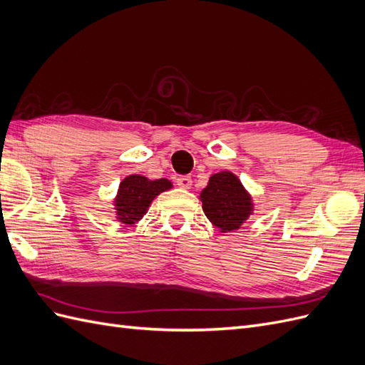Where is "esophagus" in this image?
Listing matches in <instances>:
<instances>
[{
	"mask_svg": "<svg viewBox=\"0 0 365 365\" xmlns=\"http://www.w3.org/2000/svg\"><path fill=\"white\" fill-rule=\"evenodd\" d=\"M176 185L181 187V189L189 190L192 187V178H190V176H180V178L176 180Z\"/></svg>",
	"mask_w": 365,
	"mask_h": 365,
	"instance_id": "obj_1",
	"label": "esophagus"
}]
</instances>
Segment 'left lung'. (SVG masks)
Returning <instances> with one entry per match:
<instances>
[{"mask_svg":"<svg viewBox=\"0 0 365 365\" xmlns=\"http://www.w3.org/2000/svg\"><path fill=\"white\" fill-rule=\"evenodd\" d=\"M207 219L220 235L231 233L244 225L254 213V200L240 182L237 175L230 170L213 173L200 193Z\"/></svg>","mask_w":365,"mask_h":365,"instance_id":"obj_1","label":"left lung"}]
</instances>
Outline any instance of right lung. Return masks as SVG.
I'll use <instances>...</instances> for the list:
<instances>
[{"instance_id": "1", "label": "right lung", "mask_w": 365, "mask_h": 365, "mask_svg": "<svg viewBox=\"0 0 365 365\" xmlns=\"http://www.w3.org/2000/svg\"><path fill=\"white\" fill-rule=\"evenodd\" d=\"M173 184L165 180H149L146 176L132 173L121 180L117 195L114 197L115 219L125 225H134L148 213L155 197L168 192Z\"/></svg>"}]
</instances>
